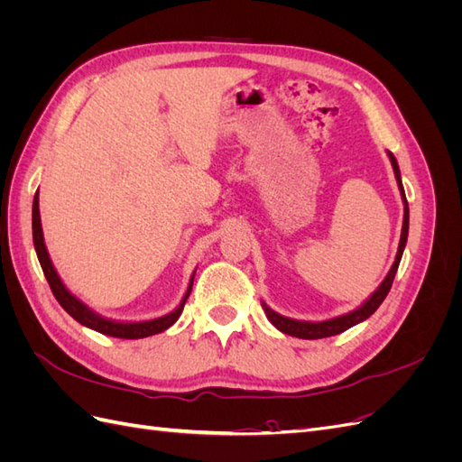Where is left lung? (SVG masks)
I'll list each match as a JSON object with an SVG mask.
<instances>
[{
  "label": "left lung",
  "instance_id": "obj_1",
  "mask_svg": "<svg viewBox=\"0 0 462 462\" xmlns=\"http://www.w3.org/2000/svg\"><path fill=\"white\" fill-rule=\"evenodd\" d=\"M387 156H389L391 167H393V173H395V179H397V187H399L402 206H404L401 241H399V248H397V256H395L393 265H391V270L387 272V275H385L383 282L380 283V287H377L365 302H362L360 306H356L355 310L346 312V314H341V316L329 318V319H324V321H306V319L287 318V316H282V314H277L275 310H272L270 306L262 300V309H263L265 316H268V319L282 333L291 335V337H299V339H324V337H331V335L343 333L348 328L360 324V321L368 319L377 309H380V304L387 297L391 285H393V279H395V273H397V268H399V262L402 258V250H404V246H407V236H409V202H407V197H404L399 163H397L395 156L391 152H387Z\"/></svg>",
  "mask_w": 462,
  "mask_h": 462
}]
</instances>
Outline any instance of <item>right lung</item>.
Here are the masks:
<instances>
[{"label": "right lung", "mask_w": 462, "mask_h": 462, "mask_svg": "<svg viewBox=\"0 0 462 462\" xmlns=\"http://www.w3.org/2000/svg\"><path fill=\"white\" fill-rule=\"evenodd\" d=\"M32 241H34V250L38 262L42 265V272H44L50 289L53 292V297L58 299V302L63 306V310L75 318L80 326L90 328L97 333L109 335V337H119V339H143L150 337V335H156L165 331L167 328H171L175 321L179 319L180 312H183V306L192 291V282H194V273L190 275L189 287L185 291L183 299L175 306L171 312H167L160 318H152V319H143V321H121V319H111L102 314H97L92 310L87 302H82L77 295H73L71 291L67 289V285L61 282V277L55 270V265L48 254V248L44 243V231H42V219H40V208H38V190L34 194V202H32Z\"/></svg>", "instance_id": "add662e5"}]
</instances>
